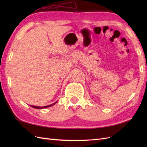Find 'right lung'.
<instances>
[{
  "mask_svg": "<svg viewBox=\"0 0 147 147\" xmlns=\"http://www.w3.org/2000/svg\"><path fill=\"white\" fill-rule=\"evenodd\" d=\"M57 102H55V103H54V104H51V105H46V106H43V107H39V106H35V105H30L31 107H33V108H35V109H45V108H48V107H51V106H52V105H55L56 103H57Z\"/></svg>",
  "mask_w": 147,
  "mask_h": 147,
  "instance_id": "obj_1",
  "label": "right lung"
}]
</instances>
